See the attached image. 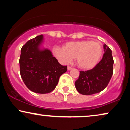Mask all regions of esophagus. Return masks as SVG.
Returning a JSON list of instances; mask_svg holds the SVG:
<instances>
[{
  "label": "esophagus",
  "mask_w": 130,
  "mask_h": 130,
  "mask_svg": "<svg viewBox=\"0 0 130 130\" xmlns=\"http://www.w3.org/2000/svg\"><path fill=\"white\" fill-rule=\"evenodd\" d=\"M71 69H72V68H71V67L68 66V67H67V70H71Z\"/></svg>",
  "instance_id": "esophagus-1"
}]
</instances>
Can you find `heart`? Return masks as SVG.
<instances>
[{"instance_id": "b5f03b06", "label": "heart", "mask_w": 130, "mask_h": 130, "mask_svg": "<svg viewBox=\"0 0 130 130\" xmlns=\"http://www.w3.org/2000/svg\"><path fill=\"white\" fill-rule=\"evenodd\" d=\"M53 53L62 63H69L73 58H75L79 68L89 70L96 66L100 60L103 49L99 42L86 40L67 42L63 47H55Z\"/></svg>"}]
</instances>
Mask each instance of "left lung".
I'll list each match as a JSON object with an SVG mask.
<instances>
[{
    "label": "left lung",
    "mask_w": 130,
    "mask_h": 130,
    "mask_svg": "<svg viewBox=\"0 0 130 130\" xmlns=\"http://www.w3.org/2000/svg\"><path fill=\"white\" fill-rule=\"evenodd\" d=\"M104 53L102 59L93 68L80 71L75 87L79 93L90 95L103 90L107 87L113 74L114 59L112 51L106 44L103 46Z\"/></svg>",
    "instance_id": "8db88e82"
}]
</instances>
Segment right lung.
<instances>
[{"label": "right lung", "mask_w": 130, "mask_h": 130, "mask_svg": "<svg viewBox=\"0 0 130 130\" xmlns=\"http://www.w3.org/2000/svg\"><path fill=\"white\" fill-rule=\"evenodd\" d=\"M43 40V35H40L29 40L21 50L19 61L24 84L29 90L41 94L52 92L67 70V65H60L50 50H40Z\"/></svg>", "instance_id": "1"}]
</instances>
